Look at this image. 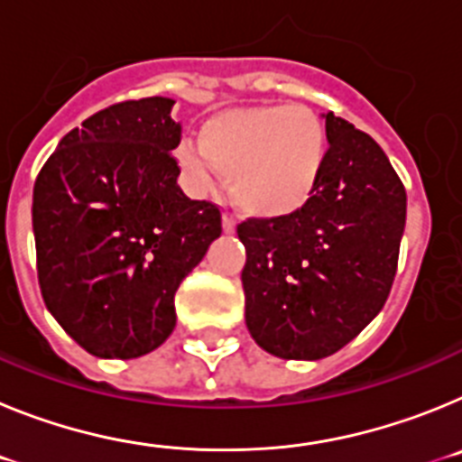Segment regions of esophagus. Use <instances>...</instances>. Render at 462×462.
<instances>
[{
  "instance_id": "esophagus-1",
  "label": "esophagus",
  "mask_w": 462,
  "mask_h": 462,
  "mask_svg": "<svg viewBox=\"0 0 462 462\" xmlns=\"http://www.w3.org/2000/svg\"><path fill=\"white\" fill-rule=\"evenodd\" d=\"M222 226H224V234H234V231H236V219L231 217V215H224Z\"/></svg>"
}]
</instances>
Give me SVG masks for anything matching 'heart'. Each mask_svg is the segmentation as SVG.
Listing matches in <instances>:
<instances>
[{"label":"heart","instance_id":"b5f03b06","mask_svg":"<svg viewBox=\"0 0 462 462\" xmlns=\"http://www.w3.org/2000/svg\"><path fill=\"white\" fill-rule=\"evenodd\" d=\"M199 151L182 143L175 157L199 189L215 171L236 206L263 219L289 217L312 199L328 152L321 117L303 104L222 110L203 122Z\"/></svg>","mask_w":462,"mask_h":462}]
</instances>
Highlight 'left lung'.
<instances>
[{
  "mask_svg": "<svg viewBox=\"0 0 462 462\" xmlns=\"http://www.w3.org/2000/svg\"><path fill=\"white\" fill-rule=\"evenodd\" d=\"M328 152L312 199L289 217L238 224L245 321L261 349L319 361L383 308L398 268L407 194L377 143L326 113Z\"/></svg>",
  "mask_w": 462,
  "mask_h": 462,
  "instance_id": "8db88e82",
  "label": "left lung"
}]
</instances>
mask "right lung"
<instances>
[{"instance_id":"obj_1","label":"right lung","mask_w":462,"mask_h":462,"mask_svg":"<svg viewBox=\"0 0 462 462\" xmlns=\"http://www.w3.org/2000/svg\"><path fill=\"white\" fill-rule=\"evenodd\" d=\"M166 97L120 101L60 141L34 182L46 308L85 352L138 358L175 328V291L222 234V212L178 185Z\"/></svg>"}]
</instances>
